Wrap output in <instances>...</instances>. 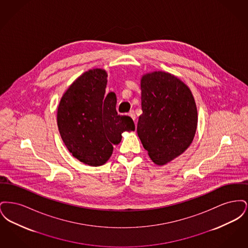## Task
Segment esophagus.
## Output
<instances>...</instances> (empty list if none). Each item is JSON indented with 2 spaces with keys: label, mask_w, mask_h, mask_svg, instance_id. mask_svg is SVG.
<instances>
[{
  "label": "esophagus",
  "mask_w": 248,
  "mask_h": 248,
  "mask_svg": "<svg viewBox=\"0 0 248 248\" xmlns=\"http://www.w3.org/2000/svg\"><path fill=\"white\" fill-rule=\"evenodd\" d=\"M128 115H129L130 117L133 119L134 121H135L136 118H137V117H136V114H135V111H134V110H130V112L128 113Z\"/></svg>",
  "instance_id": "esophagus-1"
}]
</instances>
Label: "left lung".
<instances>
[{
    "label": "left lung",
    "mask_w": 248,
    "mask_h": 248,
    "mask_svg": "<svg viewBox=\"0 0 248 248\" xmlns=\"http://www.w3.org/2000/svg\"><path fill=\"white\" fill-rule=\"evenodd\" d=\"M140 88L138 135L154 164L165 165L193 140L198 123L195 100L185 83L165 71L144 74Z\"/></svg>",
    "instance_id": "8db88e82"
}]
</instances>
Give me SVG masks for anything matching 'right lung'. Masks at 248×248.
Instances as JSON below:
<instances>
[{
	"mask_svg": "<svg viewBox=\"0 0 248 248\" xmlns=\"http://www.w3.org/2000/svg\"><path fill=\"white\" fill-rule=\"evenodd\" d=\"M105 70L85 71L62 95L58 108L61 139L76 159L85 165H104L122 140V133L134 131L132 118L118 115L116 95L106 94Z\"/></svg>",
	"mask_w": 248,
	"mask_h": 248,
	"instance_id": "add662e5",
	"label": "right lung"
}]
</instances>
